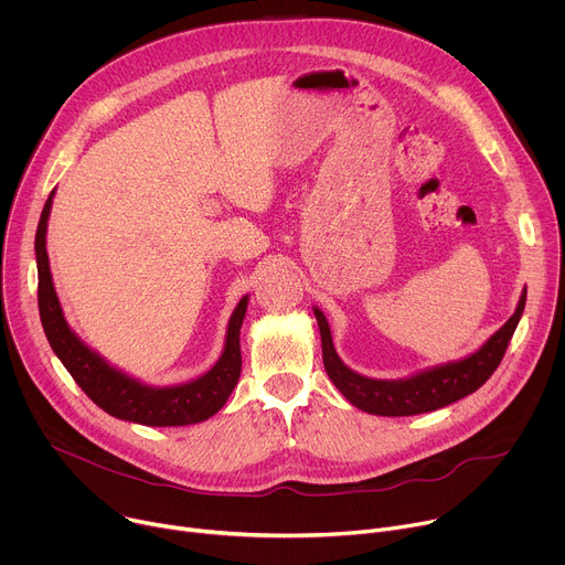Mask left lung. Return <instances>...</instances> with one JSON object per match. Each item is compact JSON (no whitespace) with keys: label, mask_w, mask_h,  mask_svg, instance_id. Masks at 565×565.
Returning <instances> with one entry per match:
<instances>
[{"label":"left lung","mask_w":565,"mask_h":565,"mask_svg":"<svg viewBox=\"0 0 565 565\" xmlns=\"http://www.w3.org/2000/svg\"><path fill=\"white\" fill-rule=\"evenodd\" d=\"M525 300H527V287L523 289V294H520L515 312L509 317V321L500 330H495L475 353L448 364H437V366L416 371L398 380L366 377L353 371L351 366H345L334 351L332 332L326 315L319 308H312V310L321 332L326 373L343 394V398L366 414L414 416V414L441 409L446 405L461 401L463 396L477 392V388L493 375V371L504 358V351L515 332L520 317H523Z\"/></svg>","instance_id":"obj_1"}]
</instances>
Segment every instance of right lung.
Segmentation results:
<instances>
[{"instance_id":"add662e5","label":"right lung","mask_w":565,"mask_h":565,"mask_svg":"<svg viewBox=\"0 0 565 565\" xmlns=\"http://www.w3.org/2000/svg\"><path fill=\"white\" fill-rule=\"evenodd\" d=\"M56 190L42 207L35 231V263H38V310L47 341L56 358L76 380L88 398L106 414L149 427L194 425L220 412L242 373L239 330L248 308V294L239 298L231 315L224 351L203 375L181 382L156 386L147 384L126 371L113 366L106 358L93 351L67 323L65 312L52 280L47 255V222L52 214Z\"/></svg>"}]
</instances>
